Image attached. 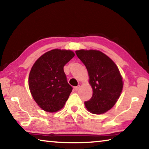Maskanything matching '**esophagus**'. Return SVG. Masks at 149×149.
Segmentation results:
<instances>
[{
  "label": "esophagus",
  "mask_w": 149,
  "mask_h": 149,
  "mask_svg": "<svg viewBox=\"0 0 149 149\" xmlns=\"http://www.w3.org/2000/svg\"><path fill=\"white\" fill-rule=\"evenodd\" d=\"M79 87H80V86H79V85H78V86H76V87H74V89L75 90V91H78V90H79Z\"/></svg>",
  "instance_id": "esophagus-1"
}]
</instances>
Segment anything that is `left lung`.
I'll use <instances>...</instances> for the list:
<instances>
[{"label": "left lung", "mask_w": 149, "mask_h": 149, "mask_svg": "<svg viewBox=\"0 0 149 149\" xmlns=\"http://www.w3.org/2000/svg\"><path fill=\"white\" fill-rule=\"evenodd\" d=\"M75 53L86 66L93 89L85 107L93 114H103L114 107L122 93L123 81L118 68L99 50H79Z\"/></svg>", "instance_id": "left-lung-1"}]
</instances>
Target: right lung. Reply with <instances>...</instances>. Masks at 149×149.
<instances>
[{
    "label": "right lung",
    "instance_id": "right-lung-1",
    "mask_svg": "<svg viewBox=\"0 0 149 149\" xmlns=\"http://www.w3.org/2000/svg\"><path fill=\"white\" fill-rule=\"evenodd\" d=\"M74 56L71 50L54 49L42 54L32 66L28 80L30 92L39 107L46 112L62 109L72 91L64 66Z\"/></svg>",
    "mask_w": 149,
    "mask_h": 149
}]
</instances>
